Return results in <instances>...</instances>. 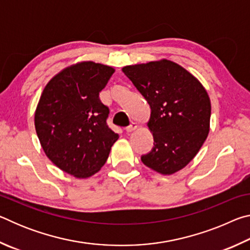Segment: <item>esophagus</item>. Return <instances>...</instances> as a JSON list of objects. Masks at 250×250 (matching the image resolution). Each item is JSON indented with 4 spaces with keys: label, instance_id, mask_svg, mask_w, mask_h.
<instances>
[{
    "label": "esophagus",
    "instance_id": "esophagus-1",
    "mask_svg": "<svg viewBox=\"0 0 250 250\" xmlns=\"http://www.w3.org/2000/svg\"><path fill=\"white\" fill-rule=\"evenodd\" d=\"M137 128H138V125L135 124V122H131L130 125H128L125 128V131L129 133V132H132V131H134Z\"/></svg>",
    "mask_w": 250,
    "mask_h": 250
}]
</instances>
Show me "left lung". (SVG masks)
<instances>
[{
    "label": "left lung",
    "mask_w": 250,
    "mask_h": 250,
    "mask_svg": "<svg viewBox=\"0 0 250 250\" xmlns=\"http://www.w3.org/2000/svg\"><path fill=\"white\" fill-rule=\"evenodd\" d=\"M151 108L147 126L154 146L141 156L145 166L164 175L191 162L209 131L210 100L203 84L167 59L122 68Z\"/></svg>",
    "instance_id": "1"
}]
</instances>
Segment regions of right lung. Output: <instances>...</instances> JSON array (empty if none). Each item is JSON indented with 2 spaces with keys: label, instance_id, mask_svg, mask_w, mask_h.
<instances>
[{
  "label": "right lung",
  "instance_id": "obj_1",
  "mask_svg": "<svg viewBox=\"0 0 250 250\" xmlns=\"http://www.w3.org/2000/svg\"><path fill=\"white\" fill-rule=\"evenodd\" d=\"M112 67L82 62L62 69L46 84L35 111V129L45 154L77 179L98 172L119 135L107 125L109 108L99 92Z\"/></svg>",
  "mask_w": 250,
  "mask_h": 250
}]
</instances>
